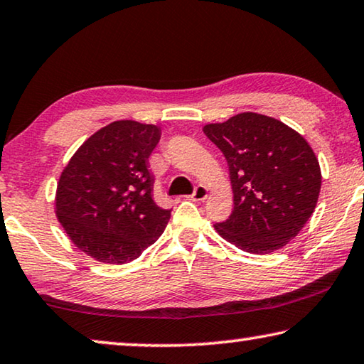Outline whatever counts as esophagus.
<instances>
[{"mask_svg":"<svg viewBox=\"0 0 364 364\" xmlns=\"http://www.w3.org/2000/svg\"><path fill=\"white\" fill-rule=\"evenodd\" d=\"M207 196H209V189L205 186H196L194 193L191 194V200L194 203H200V200H205Z\"/></svg>","mask_w":364,"mask_h":364,"instance_id":"1","label":"esophagus"}]
</instances>
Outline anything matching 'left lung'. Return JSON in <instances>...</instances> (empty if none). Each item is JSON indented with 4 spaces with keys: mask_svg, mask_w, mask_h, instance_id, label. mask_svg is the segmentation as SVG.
<instances>
[{
    "mask_svg": "<svg viewBox=\"0 0 364 364\" xmlns=\"http://www.w3.org/2000/svg\"><path fill=\"white\" fill-rule=\"evenodd\" d=\"M230 170L233 210L213 227L240 250L269 255L295 238L316 209L319 161L301 134L265 114L238 113L204 126Z\"/></svg>",
    "mask_w": 364,
    "mask_h": 364,
    "instance_id": "left-lung-1",
    "label": "left lung"
}]
</instances>
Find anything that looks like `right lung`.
<instances>
[{"mask_svg": "<svg viewBox=\"0 0 364 364\" xmlns=\"http://www.w3.org/2000/svg\"><path fill=\"white\" fill-rule=\"evenodd\" d=\"M155 124L119 119L94 132L63 170L56 217L69 240L99 262L126 264L164 233L171 210L154 203L149 157Z\"/></svg>", "mask_w": 364, "mask_h": 364, "instance_id": "1", "label": "right lung"}]
</instances>
